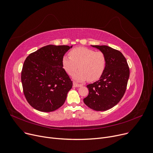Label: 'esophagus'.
Instances as JSON below:
<instances>
[{
  "mask_svg": "<svg viewBox=\"0 0 153 153\" xmlns=\"http://www.w3.org/2000/svg\"><path fill=\"white\" fill-rule=\"evenodd\" d=\"M82 84H78L76 82H73V86L74 87H76V88H79V87H81V86H82Z\"/></svg>",
  "mask_w": 153,
  "mask_h": 153,
  "instance_id": "esophagus-1",
  "label": "esophagus"
}]
</instances>
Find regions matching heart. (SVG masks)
<instances>
[{"label": "heart", "instance_id": "b5f03b06", "mask_svg": "<svg viewBox=\"0 0 153 153\" xmlns=\"http://www.w3.org/2000/svg\"><path fill=\"white\" fill-rule=\"evenodd\" d=\"M69 54L62 57V65L69 74L80 68L72 75L74 80L81 82L88 79L94 81L102 75L106 65V57L102 52L79 47L72 49Z\"/></svg>", "mask_w": 153, "mask_h": 153}]
</instances>
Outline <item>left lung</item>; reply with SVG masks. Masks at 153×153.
I'll list each match as a JSON object with an SVG mask.
<instances>
[{
    "label": "left lung",
    "instance_id": "8db88e82",
    "mask_svg": "<svg viewBox=\"0 0 153 153\" xmlns=\"http://www.w3.org/2000/svg\"><path fill=\"white\" fill-rule=\"evenodd\" d=\"M106 57L105 70L99 81L87 85L84 104L93 110L104 111L114 107L123 97L129 77V68L122 53L108 45H91Z\"/></svg>",
    "mask_w": 153,
    "mask_h": 153
}]
</instances>
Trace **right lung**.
I'll use <instances>...</instances> for the list:
<instances>
[{
    "label": "right lung",
    "instance_id": "obj_1",
    "mask_svg": "<svg viewBox=\"0 0 153 153\" xmlns=\"http://www.w3.org/2000/svg\"><path fill=\"white\" fill-rule=\"evenodd\" d=\"M72 47L48 45L25 60L21 72L24 94L36 110L52 112L64 104L72 81L62 68V58Z\"/></svg>",
    "mask_w": 153,
    "mask_h": 153
}]
</instances>
